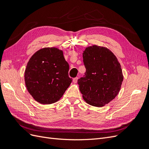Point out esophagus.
Masks as SVG:
<instances>
[{"label": "esophagus", "mask_w": 149, "mask_h": 149, "mask_svg": "<svg viewBox=\"0 0 149 149\" xmlns=\"http://www.w3.org/2000/svg\"><path fill=\"white\" fill-rule=\"evenodd\" d=\"M78 79V77H76V78H73V83H77Z\"/></svg>", "instance_id": "34e87169"}]
</instances>
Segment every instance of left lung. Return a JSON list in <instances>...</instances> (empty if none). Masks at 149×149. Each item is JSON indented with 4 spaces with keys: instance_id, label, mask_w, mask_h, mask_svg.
I'll list each match as a JSON object with an SVG mask.
<instances>
[{
    "instance_id": "8db88e82",
    "label": "left lung",
    "mask_w": 149,
    "mask_h": 149,
    "mask_svg": "<svg viewBox=\"0 0 149 149\" xmlns=\"http://www.w3.org/2000/svg\"><path fill=\"white\" fill-rule=\"evenodd\" d=\"M86 73L78 80L83 100L102 107L118 95L123 81L121 66L110 49L97 45L86 48L83 53Z\"/></svg>"
}]
</instances>
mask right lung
<instances>
[{"label": "right lung", "instance_id": "right-lung-1", "mask_svg": "<svg viewBox=\"0 0 149 149\" xmlns=\"http://www.w3.org/2000/svg\"><path fill=\"white\" fill-rule=\"evenodd\" d=\"M63 53L55 47L39 49L31 56L24 73L26 88L42 104L59 101L72 82Z\"/></svg>", "mask_w": 149, "mask_h": 149}]
</instances>
